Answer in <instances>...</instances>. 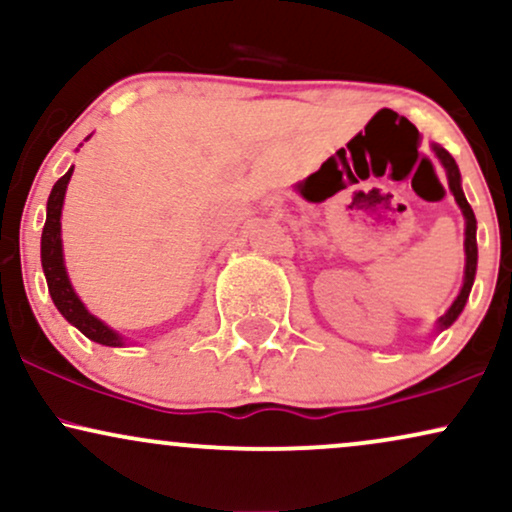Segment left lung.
Masks as SVG:
<instances>
[{
    "instance_id": "8db88e82",
    "label": "left lung",
    "mask_w": 512,
    "mask_h": 512,
    "mask_svg": "<svg viewBox=\"0 0 512 512\" xmlns=\"http://www.w3.org/2000/svg\"><path fill=\"white\" fill-rule=\"evenodd\" d=\"M432 150H434V155L439 157L443 169H446L448 188H451L455 202H458L460 212H463V217H465V276H463V288H460L458 298L453 300V305L446 310V315H441L439 319H436V326H434L436 331H446L448 326H451L455 319L460 317V312L465 310V303H467V298H470V291H472L474 274H477V219H474L470 202H467V197L463 193V186H460V169H458V164H455V159L448 155V150H443V147L436 145V143H432Z\"/></svg>"
}]
</instances>
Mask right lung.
<instances>
[{
    "label": "right lung",
    "instance_id": "add662e5",
    "mask_svg": "<svg viewBox=\"0 0 512 512\" xmlns=\"http://www.w3.org/2000/svg\"><path fill=\"white\" fill-rule=\"evenodd\" d=\"M71 174H73V166L59 178L57 183H54L52 193H49L47 219H45V229H42V240H40L42 272H45L49 295H52L54 305H57V310L61 312V317H64L66 322L76 326L80 334H85L90 341L100 343V346L121 348L126 346V338H123L119 331H114L109 324H104L100 317L92 315L88 307H85L83 300L78 298V293L73 291L69 272H66L64 245H61V209H64V197H66V188H69Z\"/></svg>",
    "mask_w": 512,
    "mask_h": 512
}]
</instances>
